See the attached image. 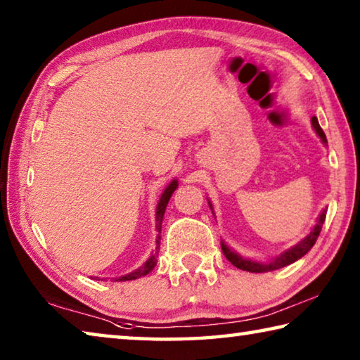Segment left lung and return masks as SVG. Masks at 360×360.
<instances>
[{
  "instance_id": "8db88e82",
  "label": "left lung",
  "mask_w": 360,
  "mask_h": 360,
  "mask_svg": "<svg viewBox=\"0 0 360 360\" xmlns=\"http://www.w3.org/2000/svg\"><path fill=\"white\" fill-rule=\"evenodd\" d=\"M311 125H313V129L316 131V135L321 138L322 144L327 146L326 133L322 131L318 119L311 117ZM208 205H210V208L212 211V206H211L210 200H208ZM326 212H327V210L321 212L318 221H316V224H314V227L311 229V231H309L307 236H304L302 241H298L295 246L285 249L284 252H281L279 255H276V257H273L271 260H268V262H259V260L241 257L238 252L233 251V249H231L230 246H227V243H225V241H221L222 252H224L225 257H227L230 264L235 265L236 268H240V270H246V271H251V273H265V271L278 270V268L290 265V264H294V262H297L298 259H302L303 255L314 246V243H316V240H318V236H319L321 230H322V224H324V221H326Z\"/></svg>"
}]
</instances>
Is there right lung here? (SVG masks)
<instances>
[{
    "mask_svg": "<svg viewBox=\"0 0 360 360\" xmlns=\"http://www.w3.org/2000/svg\"><path fill=\"white\" fill-rule=\"evenodd\" d=\"M178 188V179H173L169 184L167 186L165 191H163L160 200H158V205H157V211H155V230L157 233H160L162 231V221H163V214H165V210H167V205L169 202V198H172L173 192ZM160 236L157 235V248H155V252H152L149 255V259L144 262V264L136 268V270H133L130 273H127V275L124 276H119V278H111L112 281H131V279H138L141 276H146L148 273H150L152 270H154V266L157 265V251H158V245H160ZM92 279H108V278H98V276H94Z\"/></svg>",
    "mask_w": 360,
    "mask_h": 360,
    "instance_id": "1",
    "label": "right lung"
}]
</instances>
